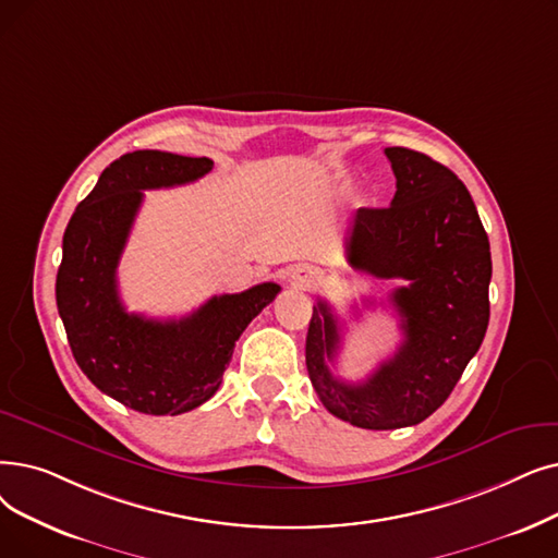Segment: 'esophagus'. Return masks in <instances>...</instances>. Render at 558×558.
Wrapping results in <instances>:
<instances>
[{
	"label": "esophagus",
	"instance_id": "34e87169",
	"mask_svg": "<svg viewBox=\"0 0 558 558\" xmlns=\"http://www.w3.org/2000/svg\"><path fill=\"white\" fill-rule=\"evenodd\" d=\"M294 284L299 289H317L322 284V271L312 269V266H301L294 271Z\"/></svg>",
	"mask_w": 558,
	"mask_h": 558
}]
</instances>
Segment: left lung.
<instances>
[{
    "label": "left lung",
    "mask_w": 558,
    "mask_h": 558,
    "mask_svg": "<svg viewBox=\"0 0 558 558\" xmlns=\"http://www.w3.org/2000/svg\"><path fill=\"white\" fill-rule=\"evenodd\" d=\"M397 193L385 209L360 207L347 255L353 269L401 278L390 303L401 317L399 351L362 383H342L328 362L342 326L326 301L312 307L305 365L328 413L357 428L415 426L438 410L488 330L490 244L468 186L447 166L408 148H385Z\"/></svg>",
    "instance_id": "1"
}]
</instances>
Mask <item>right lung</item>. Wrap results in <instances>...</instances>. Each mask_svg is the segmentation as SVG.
Instances as JSON below:
<instances>
[{"label": "right lung", "mask_w": 558, "mask_h": 558, "mask_svg": "<svg viewBox=\"0 0 558 558\" xmlns=\"http://www.w3.org/2000/svg\"><path fill=\"white\" fill-rule=\"evenodd\" d=\"M211 166L207 157L128 153L105 168L63 234L57 307L72 355L100 392L145 415H182L211 399L239 335L280 292L262 282L168 322L120 301L116 271L143 191L196 182Z\"/></svg>", "instance_id": "right-lung-1"}]
</instances>
